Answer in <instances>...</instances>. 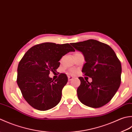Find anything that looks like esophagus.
I'll list each match as a JSON object with an SVG mask.
<instances>
[{
	"instance_id": "obj_1",
	"label": "esophagus",
	"mask_w": 132,
	"mask_h": 132,
	"mask_svg": "<svg viewBox=\"0 0 132 132\" xmlns=\"http://www.w3.org/2000/svg\"><path fill=\"white\" fill-rule=\"evenodd\" d=\"M68 80H69V81H72V80L73 79V77H72V76H68Z\"/></svg>"
}]
</instances>
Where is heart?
<instances>
[{
    "mask_svg": "<svg viewBox=\"0 0 132 132\" xmlns=\"http://www.w3.org/2000/svg\"><path fill=\"white\" fill-rule=\"evenodd\" d=\"M71 73L72 74H75V73H76V71H75V70H71Z\"/></svg>",
    "mask_w": 132,
    "mask_h": 132,
    "instance_id": "b5f03b06",
    "label": "heart"
}]
</instances>
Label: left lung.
<instances>
[{
    "label": "left lung",
    "mask_w": 132,
    "mask_h": 132,
    "mask_svg": "<svg viewBox=\"0 0 132 132\" xmlns=\"http://www.w3.org/2000/svg\"><path fill=\"white\" fill-rule=\"evenodd\" d=\"M71 44L84 55L86 63L82 72L92 79L89 82L79 77L81 81L77 90L79 100L95 108L105 105L120 87L121 62L111 47L97 40L89 39Z\"/></svg>",
    "instance_id": "1"
}]
</instances>
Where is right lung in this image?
<instances>
[{
	"label": "right lung",
	"mask_w": 132,
	"mask_h": 132,
	"mask_svg": "<svg viewBox=\"0 0 132 132\" xmlns=\"http://www.w3.org/2000/svg\"><path fill=\"white\" fill-rule=\"evenodd\" d=\"M75 50L69 44L44 43L28 50L18 67L17 84L26 101L34 108L47 111L59 103L68 77L61 73L58 79L49 77L56 72L61 57Z\"/></svg>",
	"instance_id": "add662e5"
}]
</instances>
